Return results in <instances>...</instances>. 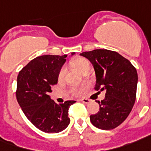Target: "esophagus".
Returning a JSON list of instances; mask_svg holds the SVG:
<instances>
[{"label": "esophagus", "instance_id": "1", "mask_svg": "<svg viewBox=\"0 0 151 151\" xmlns=\"http://www.w3.org/2000/svg\"><path fill=\"white\" fill-rule=\"evenodd\" d=\"M80 101H82L83 103H84V104H88L89 102H90V100L89 99H87V98H83V99H81Z\"/></svg>", "mask_w": 151, "mask_h": 151}]
</instances>
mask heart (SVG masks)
Listing matches in <instances>:
<instances>
[{"label":"heart","mask_w":151,"mask_h":151,"mask_svg":"<svg viewBox=\"0 0 151 151\" xmlns=\"http://www.w3.org/2000/svg\"><path fill=\"white\" fill-rule=\"evenodd\" d=\"M71 64L80 71V72H83L85 69L90 68V63H89L88 60L86 59L85 58H82V57H78L76 58L73 60H71ZM65 69L62 68L59 73V80H62L63 77L64 76ZM83 89L81 88H76L73 90V94L76 96H82L83 94Z\"/></svg>","instance_id":"obj_1"}]
</instances>
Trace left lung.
I'll return each mask as SVG.
<instances>
[{
    "instance_id": "8db88e82",
    "label": "left lung",
    "mask_w": 151,
    "mask_h": 151,
    "mask_svg": "<svg viewBox=\"0 0 151 151\" xmlns=\"http://www.w3.org/2000/svg\"><path fill=\"white\" fill-rule=\"evenodd\" d=\"M80 55L88 59L95 70V90H105V98L100 102V110L90 121L101 129H113L124 122L136 100L137 73L128 59L116 51L96 49Z\"/></svg>"
}]
</instances>
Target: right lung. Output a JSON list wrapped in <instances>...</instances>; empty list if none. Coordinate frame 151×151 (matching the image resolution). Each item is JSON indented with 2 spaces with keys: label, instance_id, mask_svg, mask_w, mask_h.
Returning <instances> with one entry per match:
<instances>
[{
  "label": "right lung",
  "instance_id": "1",
  "mask_svg": "<svg viewBox=\"0 0 151 151\" xmlns=\"http://www.w3.org/2000/svg\"><path fill=\"white\" fill-rule=\"evenodd\" d=\"M67 56H38L17 76V102L29 122L45 133L61 132L70 123L68 109L76 101H67L57 104L48 95L52 92L51 87L58 83L59 73Z\"/></svg>",
  "mask_w": 151,
  "mask_h": 151
}]
</instances>
